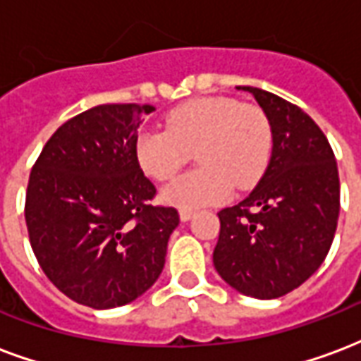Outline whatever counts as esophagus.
<instances>
[{
	"mask_svg": "<svg viewBox=\"0 0 361 361\" xmlns=\"http://www.w3.org/2000/svg\"><path fill=\"white\" fill-rule=\"evenodd\" d=\"M193 214H195V212H193V211H185V209H181V211H180V220H181V222H188V220L193 219Z\"/></svg>",
	"mask_w": 361,
	"mask_h": 361,
	"instance_id": "esophagus-1",
	"label": "esophagus"
}]
</instances>
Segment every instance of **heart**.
I'll use <instances>...</instances> for the list:
<instances>
[{"mask_svg": "<svg viewBox=\"0 0 361 361\" xmlns=\"http://www.w3.org/2000/svg\"><path fill=\"white\" fill-rule=\"evenodd\" d=\"M166 127L141 131L135 152L149 178L168 181L195 150L201 168L162 191L164 203L178 209L216 204L230 195L232 188L255 185L271 160V121L255 104L226 96L195 98L170 111Z\"/></svg>", "mask_w": 361, "mask_h": 361, "instance_id": "obj_1", "label": "heart"}]
</instances>
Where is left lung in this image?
Masks as SVG:
<instances>
[{"mask_svg": "<svg viewBox=\"0 0 361 361\" xmlns=\"http://www.w3.org/2000/svg\"><path fill=\"white\" fill-rule=\"evenodd\" d=\"M240 90L255 96L271 121L272 154L250 195L219 212L212 261L240 294L272 300L303 284L325 261L341 181L325 133L302 108L263 89Z\"/></svg>", "mask_w": 361, "mask_h": 361, "instance_id": "1", "label": "left lung"}]
</instances>
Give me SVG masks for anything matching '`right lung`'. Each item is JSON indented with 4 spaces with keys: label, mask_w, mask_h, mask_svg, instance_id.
Wrapping results in <instances>:
<instances>
[{
    "label": "right lung",
    "mask_w": 361,
    "mask_h": 361,
    "mask_svg": "<svg viewBox=\"0 0 361 361\" xmlns=\"http://www.w3.org/2000/svg\"><path fill=\"white\" fill-rule=\"evenodd\" d=\"M150 104H102L75 116L40 152L28 178L25 219L46 276L73 302L110 310L145 294L164 269L180 224L150 204L157 188L137 162Z\"/></svg>",
    "instance_id": "obj_1"
}]
</instances>
